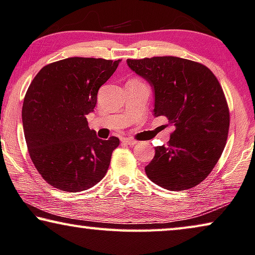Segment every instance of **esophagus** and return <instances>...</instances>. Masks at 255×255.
Returning <instances> with one entry per match:
<instances>
[{
  "label": "esophagus",
  "instance_id": "esophagus-1",
  "mask_svg": "<svg viewBox=\"0 0 255 255\" xmlns=\"http://www.w3.org/2000/svg\"><path fill=\"white\" fill-rule=\"evenodd\" d=\"M121 142L125 144H128V145H134V144L137 143V140L134 138H130V137H124V138H121Z\"/></svg>",
  "mask_w": 255,
  "mask_h": 255
}]
</instances>
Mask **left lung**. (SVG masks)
<instances>
[{"label": "left lung", "instance_id": "1", "mask_svg": "<svg viewBox=\"0 0 255 255\" xmlns=\"http://www.w3.org/2000/svg\"><path fill=\"white\" fill-rule=\"evenodd\" d=\"M127 64L153 88V116H165L175 128L167 146L155 147L147 177L172 191L196 187L219 161L229 131V108L219 80L203 64L180 57Z\"/></svg>", "mask_w": 255, "mask_h": 255}]
</instances>
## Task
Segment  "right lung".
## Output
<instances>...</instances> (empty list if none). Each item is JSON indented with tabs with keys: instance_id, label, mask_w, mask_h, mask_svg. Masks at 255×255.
<instances>
[{
	"instance_id": "1",
	"label": "right lung",
	"mask_w": 255,
	"mask_h": 255,
	"mask_svg": "<svg viewBox=\"0 0 255 255\" xmlns=\"http://www.w3.org/2000/svg\"><path fill=\"white\" fill-rule=\"evenodd\" d=\"M119 63L71 57L45 65L30 82L21 111L25 139L34 166L52 187L83 191L108 172L119 138H98L87 115Z\"/></svg>"
}]
</instances>
